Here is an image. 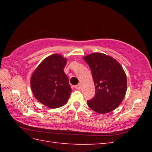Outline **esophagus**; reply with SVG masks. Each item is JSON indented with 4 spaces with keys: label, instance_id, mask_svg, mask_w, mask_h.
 Wrapping results in <instances>:
<instances>
[{
    "label": "esophagus",
    "instance_id": "1",
    "mask_svg": "<svg viewBox=\"0 0 152 152\" xmlns=\"http://www.w3.org/2000/svg\"><path fill=\"white\" fill-rule=\"evenodd\" d=\"M75 88H76V89H78V90L80 89V88H81V84H77L76 86H75Z\"/></svg>",
    "mask_w": 152,
    "mask_h": 152
}]
</instances>
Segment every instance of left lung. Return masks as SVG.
I'll return each mask as SVG.
<instances>
[{"instance_id": "left-lung-1", "label": "left lung", "mask_w": 152, "mask_h": 152, "mask_svg": "<svg viewBox=\"0 0 152 152\" xmlns=\"http://www.w3.org/2000/svg\"><path fill=\"white\" fill-rule=\"evenodd\" d=\"M83 58L91 69L95 86V96L87 101L88 107L100 114L116 109L127 91V79L122 66L102 53H91Z\"/></svg>"}]
</instances>
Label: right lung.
I'll return each mask as SVG.
<instances>
[{"instance_id": "1", "label": "right lung", "mask_w": 152, "mask_h": 152, "mask_svg": "<svg viewBox=\"0 0 152 152\" xmlns=\"http://www.w3.org/2000/svg\"><path fill=\"white\" fill-rule=\"evenodd\" d=\"M67 59L60 54L45 58L31 77V88L35 99L51 109L64 106L72 92L64 68Z\"/></svg>"}]
</instances>
